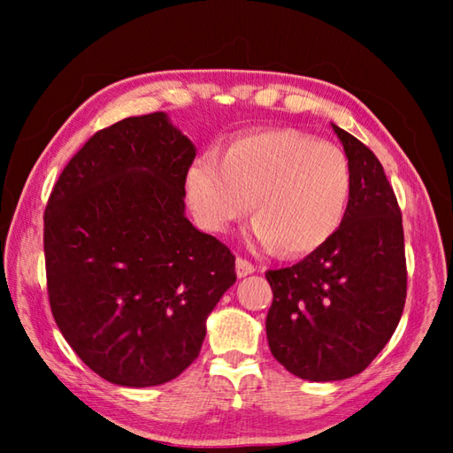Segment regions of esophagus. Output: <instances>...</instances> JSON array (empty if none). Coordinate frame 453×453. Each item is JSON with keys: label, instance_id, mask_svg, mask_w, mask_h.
Wrapping results in <instances>:
<instances>
[{"label": "esophagus", "instance_id": "obj_1", "mask_svg": "<svg viewBox=\"0 0 453 453\" xmlns=\"http://www.w3.org/2000/svg\"><path fill=\"white\" fill-rule=\"evenodd\" d=\"M257 271V266L253 263H249L247 258H237L235 261V273L239 278H245L249 274H253Z\"/></svg>", "mask_w": 453, "mask_h": 453}]
</instances>
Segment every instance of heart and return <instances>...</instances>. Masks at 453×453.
Returning <instances> with one entry per match:
<instances>
[{
  "label": "heart",
  "instance_id": "heart-1",
  "mask_svg": "<svg viewBox=\"0 0 453 453\" xmlns=\"http://www.w3.org/2000/svg\"><path fill=\"white\" fill-rule=\"evenodd\" d=\"M198 224L224 234L251 202V239L286 257H303L339 232L352 192L349 157L329 142L297 130H263L235 138L219 157L204 153L185 175Z\"/></svg>",
  "mask_w": 453,
  "mask_h": 453
}]
</instances>
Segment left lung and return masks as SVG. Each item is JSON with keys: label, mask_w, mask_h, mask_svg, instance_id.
I'll return each mask as SVG.
<instances>
[{"label": "left lung", "mask_w": 453, "mask_h": 453, "mask_svg": "<svg viewBox=\"0 0 453 453\" xmlns=\"http://www.w3.org/2000/svg\"><path fill=\"white\" fill-rule=\"evenodd\" d=\"M352 171L342 226L294 266L268 271L266 339L288 372L310 381L360 373L395 333L407 297L403 218L380 159L331 124Z\"/></svg>", "instance_id": "1"}]
</instances>
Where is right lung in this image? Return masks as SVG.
Listing matches in <instances>:
<instances>
[{
	"label": "right lung",
	"mask_w": 453,
	"mask_h": 453,
	"mask_svg": "<svg viewBox=\"0 0 453 453\" xmlns=\"http://www.w3.org/2000/svg\"><path fill=\"white\" fill-rule=\"evenodd\" d=\"M196 148L165 112L124 119L75 153L44 211L58 329L111 383L150 388L198 358L235 257L185 216Z\"/></svg>",
	"instance_id": "obj_1"
}]
</instances>
